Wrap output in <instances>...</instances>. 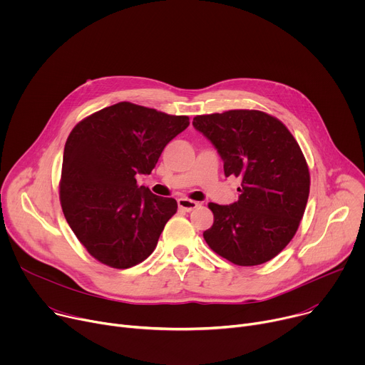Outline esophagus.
<instances>
[{"mask_svg":"<svg viewBox=\"0 0 365 365\" xmlns=\"http://www.w3.org/2000/svg\"><path fill=\"white\" fill-rule=\"evenodd\" d=\"M178 205H179L180 210H183V211H186V212H190V211H193V210H195V207H197V206H199V203H197V202L190 200V199H186V197H180V199H178Z\"/></svg>","mask_w":365,"mask_h":365,"instance_id":"34e87169","label":"esophagus"}]
</instances>
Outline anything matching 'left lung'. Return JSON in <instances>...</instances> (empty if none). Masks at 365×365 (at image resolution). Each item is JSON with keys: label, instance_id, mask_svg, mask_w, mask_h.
Returning <instances> with one entry per match:
<instances>
[{"label": "left lung", "instance_id": "obj_1", "mask_svg": "<svg viewBox=\"0 0 365 365\" xmlns=\"http://www.w3.org/2000/svg\"><path fill=\"white\" fill-rule=\"evenodd\" d=\"M193 127L212 143L225 176L241 179L231 205L210 203L214 225L203 238L238 266L274 258L294 237L309 197V169L290 131L254 110L197 115Z\"/></svg>", "mask_w": 365, "mask_h": 365}]
</instances>
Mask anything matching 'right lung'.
Listing matches in <instances>:
<instances>
[{
  "label": "right lung",
  "instance_id": "obj_1",
  "mask_svg": "<svg viewBox=\"0 0 365 365\" xmlns=\"http://www.w3.org/2000/svg\"><path fill=\"white\" fill-rule=\"evenodd\" d=\"M189 125L168 115L120 102L81 121L63 151L61 203L65 218L102 264L128 269L154 251L178 202L137 185L150 175L165 147Z\"/></svg>",
  "mask_w": 365,
  "mask_h": 365
}]
</instances>
